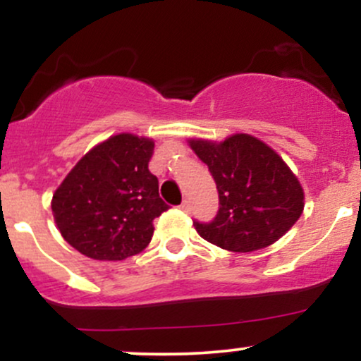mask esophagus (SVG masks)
<instances>
[{"instance_id": "1", "label": "esophagus", "mask_w": 361, "mask_h": 361, "mask_svg": "<svg viewBox=\"0 0 361 361\" xmlns=\"http://www.w3.org/2000/svg\"><path fill=\"white\" fill-rule=\"evenodd\" d=\"M180 209H181V210H183V212H186V214H188V212H190V210H192V207H190V202H186V200H185V202H183V204H181V205H180Z\"/></svg>"}]
</instances>
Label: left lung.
I'll use <instances>...</instances> for the list:
<instances>
[{"instance_id":"1","label":"left lung","mask_w":361,"mask_h":361,"mask_svg":"<svg viewBox=\"0 0 361 361\" xmlns=\"http://www.w3.org/2000/svg\"><path fill=\"white\" fill-rule=\"evenodd\" d=\"M219 190V212L209 224L193 222L205 241L233 252L268 247L304 212V190L281 156L250 134L221 140L190 139Z\"/></svg>"}]
</instances>
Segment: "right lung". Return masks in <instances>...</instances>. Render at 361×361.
<instances>
[{
    "instance_id": "right-lung-1",
    "label": "right lung",
    "mask_w": 361,
    "mask_h": 361,
    "mask_svg": "<svg viewBox=\"0 0 361 361\" xmlns=\"http://www.w3.org/2000/svg\"><path fill=\"white\" fill-rule=\"evenodd\" d=\"M152 151V139L122 132L78 161L51 202L66 243L100 261H122L146 250L152 221L169 209L149 171Z\"/></svg>"
}]
</instances>
